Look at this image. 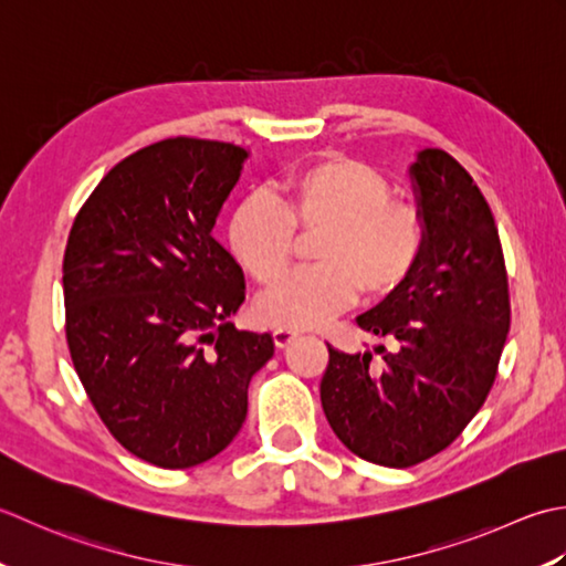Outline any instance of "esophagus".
I'll list each match as a JSON object with an SVG mask.
<instances>
[{
  "instance_id": "1",
  "label": "esophagus",
  "mask_w": 566,
  "mask_h": 566,
  "mask_svg": "<svg viewBox=\"0 0 566 566\" xmlns=\"http://www.w3.org/2000/svg\"><path fill=\"white\" fill-rule=\"evenodd\" d=\"M297 337H300V332H295V329H275V332H273L275 347H281V349H285L287 344L295 342Z\"/></svg>"
}]
</instances>
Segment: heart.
I'll return each instance as SVG.
<instances>
[{
	"instance_id": "obj_1",
	"label": "heart",
	"mask_w": 566,
	"mask_h": 566,
	"mask_svg": "<svg viewBox=\"0 0 566 566\" xmlns=\"http://www.w3.org/2000/svg\"><path fill=\"white\" fill-rule=\"evenodd\" d=\"M321 237L318 266L292 276L256 303L269 327L325 325L359 291L368 300L398 293L428 249L418 205L390 198L384 172L349 156H327L287 172L275 202L251 195L229 222V247L263 287L280 283L296 252L294 232Z\"/></svg>"
}]
</instances>
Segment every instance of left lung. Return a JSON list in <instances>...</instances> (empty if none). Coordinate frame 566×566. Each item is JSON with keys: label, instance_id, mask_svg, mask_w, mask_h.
I'll return each mask as SVG.
<instances>
[{"label": "left lung", "instance_id": "obj_1", "mask_svg": "<svg viewBox=\"0 0 566 566\" xmlns=\"http://www.w3.org/2000/svg\"><path fill=\"white\" fill-rule=\"evenodd\" d=\"M428 249L398 293L356 317L394 342L347 354L327 344L319 398L342 444L380 467L440 454L481 410L511 329L499 227L474 178L440 148L410 166Z\"/></svg>", "mask_w": 566, "mask_h": 566}]
</instances>
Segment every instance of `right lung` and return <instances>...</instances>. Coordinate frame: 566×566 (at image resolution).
I'll list each match as a JSON object with an SVG mask.
<instances>
[{"label":"right lung","mask_w":566,"mask_h":566,"mask_svg":"<svg viewBox=\"0 0 566 566\" xmlns=\"http://www.w3.org/2000/svg\"><path fill=\"white\" fill-rule=\"evenodd\" d=\"M241 146L176 136L119 160L73 222L65 339L114 440L160 469L217 457L247 420L271 334L237 329L244 271L212 237Z\"/></svg>","instance_id":"add662e5"}]
</instances>
